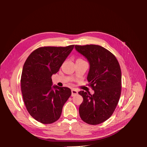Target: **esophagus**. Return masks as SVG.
I'll list each match as a JSON object with an SVG mask.
<instances>
[{
  "label": "esophagus",
  "instance_id": "1",
  "mask_svg": "<svg viewBox=\"0 0 147 147\" xmlns=\"http://www.w3.org/2000/svg\"><path fill=\"white\" fill-rule=\"evenodd\" d=\"M77 94H78V92L76 91V90H74V89H72V90H71V96H75V95H76Z\"/></svg>",
  "mask_w": 147,
  "mask_h": 147
}]
</instances>
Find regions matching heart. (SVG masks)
I'll return each mask as SVG.
<instances>
[{"mask_svg": "<svg viewBox=\"0 0 147 147\" xmlns=\"http://www.w3.org/2000/svg\"><path fill=\"white\" fill-rule=\"evenodd\" d=\"M80 60H82V59H78L76 61H80Z\"/></svg>", "mask_w": 147, "mask_h": 147, "instance_id": "b5f03b06", "label": "heart"}]
</instances>
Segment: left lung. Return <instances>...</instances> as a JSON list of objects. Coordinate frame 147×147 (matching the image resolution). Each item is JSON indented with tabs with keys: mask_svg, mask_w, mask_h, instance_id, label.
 Instances as JSON below:
<instances>
[{
	"mask_svg": "<svg viewBox=\"0 0 147 147\" xmlns=\"http://www.w3.org/2000/svg\"><path fill=\"white\" fill-rule=\"evenodd\" d=\"M87 59L90 70L87 76L94 93L78 92L83 100L79 108L82 119L96 125L107 120L114 112L121 92V71L116 57L108 50L96 45H75Z\"/></svg>",
	"mask_w": 147,
	"mask_h": 147,
	"instance_id": "8db88e82",
	"label": "left lung"
}]
</instances>
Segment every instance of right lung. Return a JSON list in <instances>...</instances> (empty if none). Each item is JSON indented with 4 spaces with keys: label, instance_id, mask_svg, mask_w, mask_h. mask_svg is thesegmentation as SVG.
Masks as SVG:
<instances>
[{
    "label": "right lung",
    "instance_id": "add662e5",
    "mask_svg": "<svg viewBox=\"0 0 147 147\" xmlns=\"http://www.w3.org/2000/svg\"><path fill=\"white\" fill-rule=\"evenodd\" d=\"M74 47H42L31 53L24 62L21 78L23 100L31 116L40 123L57 121L71 95L67 87L52 86L51 77L59 71Z\"/></svg>",
    "mask_w": 147,
    "mask_h": 147
}]
</instances>
